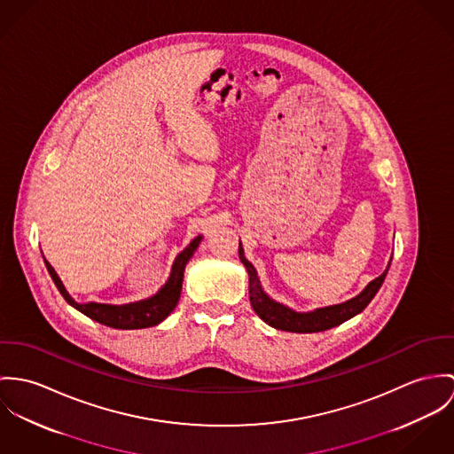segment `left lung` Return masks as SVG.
I'll return each mask as SVG.
<instances>
[{"mask_svg":"<svg viewBox=\"0 0 454 454\" xmlns=\"http://www.w3.org/2000/svg\"><path fill=\"white\" fill-rule=\"evenodd\" d=\"M239 255H240V261L244 262V266L247 268V273H249V300H251L254 311L268 325H271L275 329H280V331H287V333H322V331L336 327V325L347 322L348 318H352L355 315H358L376 296V293L380 291V287H381V284H383V280L388 273V268H390V262H388L387 270L378 278L369 282L367 287L352 300L340 302V304H333V306L317 308L313 311L300 313V311L291 309L289 306H284L282 302L273 301L262 291L255 268L244 255L242 244L239 246Z\"/></svg>","mask_w":454,"mask_h":454,"instance_id":"1","label":"left lung"}]
</instances>
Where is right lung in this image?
<instances>
[{
    "label": "right lung",
    "mask_w": 454,
    "mask_h": 454,
    "mask_svg": "<svg viewBox=\"0 0 454 454\" xmlns=\"http://www.w3.org/2000/svg\"><path fill=\"white\" fill-rule=\"evenodd\" d=\"M200 242H202V235L193 239L190 242V246L176 257L168 280L154 296L148 300H143V301L129 302V304H104V302L80 304L67 294L59 275L55 273V270L51 268V264L47 259H45V264H47L51 280L57 286L62 298L73 308H76L78 311L87 315L89 318L99 322L102 325L113 327V329H145V327L158 325L176 308V304L181 298L184 268H186L188 261L192 259L193 252L197 251V247L200 246Z\"/></svg>",
    "instance_id": "add662e5"
}]
</instances>
